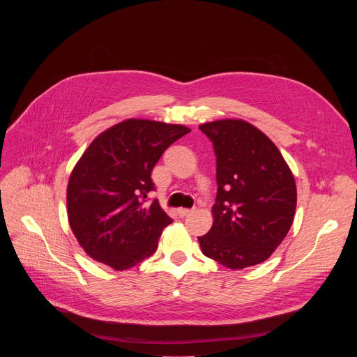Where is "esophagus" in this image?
<instances>
[{"mask_svg": "<svg viewBox=\"0 0 357 357\" xmlns=\"http://www.w3.org/2000/svg\"><path fill=\"white\" fill-rule=\"evenodd\" d=\"M190 213H193V211H192V209H178V215H179V218H186V216H189Z\"/></svg>", "mask_w": 357, "mask_h": 357, "instance_id": "34e87169", "label": "esophagus"}]
</instances>
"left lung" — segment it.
<instances>
[{"mask_svg":"<svg viewBox=\"0 0 357 357\" xmlns=\"http://www.w3.org/2000/svg\"><path fill=\"white\" fill-rule=\"evenodd\" d=\"M216 152L213 225L197 237L202 252L230 270L264 263L288 234L296 185L277 145L241 119L200 124Z\"/></svg>","mask_w":357,"mask_h":357,"instance_id":"8db88e82","label":"left lung"}]
</instances>
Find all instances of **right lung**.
Instances as JSON below:
<instances>
[{"label": "right lung", "instance_id": "obj_1", "mask_svg": "<svg viewBox=\"0 0 357 357\" xmlns=\"http://www.w3.org/2000/svg\"><path fill=\"white\" fill-rule=\"evenodd\" d=\"M190 132L182 124L127 119L100 132L76 162L68 182L70 229L89 257L116 271L151 257L172 219L155 199L152 168L162 152Z\"/></svg>", "mask_w": 357, "mask_h": 357}]
</instances>
